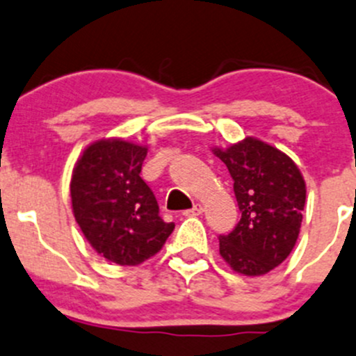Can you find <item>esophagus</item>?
Listing matches in <instances>:
<instances>
[{"label": "esophagus", "mask_w": 356, "mask_h": 356, "mask_svg": "<svg viewBox=\"0 0 356 356\" xmlns=\"http://www.w3.org/2000/svg\"><path fill=\"white\" fill-rule=\"evenodd\" d=\"M201 213H203V204L196 203L193 208L188 209V211H184V215L186 216H197V215H201Z\"/></svg>", "instance_id": "34e87169"}]
</instances>
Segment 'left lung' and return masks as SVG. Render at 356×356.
<instances>
[{
  "label": "left lung",
  "instance_id": "8db88e82",
  "mask_svg": "<svg viewBox=\"0 0 356 356\" xmlns=\"http://www.w3.org/2000/svg\"><path fill=\"white\" fill-rule=\"evenodd\" d=\"M225 163L242 216L220 235V256L245 276H261L290 256L305 207V181L293 160L278 148L247 136L228 148H213Z\"/></svg>",
  "mask_w": 356,
  "mask_h": 356
}]
</instances>
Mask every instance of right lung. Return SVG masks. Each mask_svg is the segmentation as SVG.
Listing matches in <instances>:
<instances>
[{
	"instance_id": "add662e5",
	"label": "right lung",
	"mask_w": 356,
	"mask_h": 356,
	"mask_svg": "<svg viewBox=\"0 0 356 356\" xmlns=\"http://www.w3.org/2000/svg\"><path fill=\"white\" fill-rule=\"evenodd\" d=\"M148 148L121 138L93 141L71 175V208L90 245L119 266H138L162 249L174 223L140 177Z\"/></svg>"
}]
</instances>
